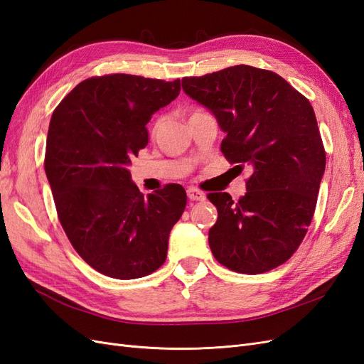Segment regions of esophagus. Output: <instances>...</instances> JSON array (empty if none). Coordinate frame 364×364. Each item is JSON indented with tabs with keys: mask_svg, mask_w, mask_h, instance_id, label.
Segmentation results:
<instances>
[{
	"mask_svg": "<svg viewBox=\"0 0 364 364\" xmlns=\"http://www.w3.org/2000/svg\"><path fill=\"white\" fill-rule=\"evenodd\" d=\"M186 196H188L190 200H205V194L196 188L186 190Z\"/></svg>",
	"mask_w": 364,
	"mask_h": 364,
	"instance_id": "34e87169",
	"label": "esophagus"
}]
</instances>
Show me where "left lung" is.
Instances as JSON below:
<instances>
[{
    "label": "left lung",
    "instance_id": "obj_1",
    "mask_svg": "<svg viewBox=\"0 0 364 364\" xmlns=\"http://www.w3.org/2000/svg\"><path fill=\"white\" fill-rule=\"evenodd\" d=\"M182 87L226 134L225 158L252 168L238 202L208 194L218 213L208 234L214 258L247 274L281 266L302 243L325 171L313 106L277 73L249 65L183 77Z\"/></svg>",
    "mask_w": 364,
    "mask_h": 364
}]
</instances>
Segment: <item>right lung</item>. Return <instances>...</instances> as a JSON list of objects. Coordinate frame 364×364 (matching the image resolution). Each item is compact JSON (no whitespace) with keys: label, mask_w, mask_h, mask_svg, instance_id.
<instances>
[{"label":"right lung","mask_w":364,"mask_h":364,"mask_svg":"<svg viewBox=\"0 0 364 364\" xmlns=\"http://www.w3.org/2000/svg\"><path fill=\"white\" fill-rule=\"evenodd\" d=\"M179 92V79L109 74L77 85L53 112L43 167L60 225L77 253L106 277H147L167 258L186 193L168 183L144 197L129 165L149 144L151 115Z\"/></svg>","instance_id":"right-lung-1"}]
</instances>
